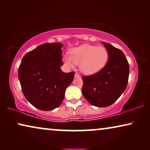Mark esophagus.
Listing matches in <instances>:
<instances>
[{
    "label": "esophagus",
    "mask_w": 150,
    "mask_h": 150,
    "mask_svg": "<svg viewBox=\"0 0 150 150\" xmlns=\"http://www.w3.org/2000/svg\"><path fill=\"white\" fill-rule=\"evenodd\" d=\"M74 76H75V78H79V77H80V75L78 73H76Z\"/></svg>",
    "instance_id": "esophagus-1"
}]
</instances>
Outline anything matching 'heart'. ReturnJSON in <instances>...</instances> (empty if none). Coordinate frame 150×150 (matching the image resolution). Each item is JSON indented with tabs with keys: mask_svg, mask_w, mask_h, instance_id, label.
<instances>
[{
	"mask_svg": "<svg viewBox=\"0 0 150 150\" xmlns=\"http://www.w3.org/2000/svg\"><path fill=\"white\" fill-rule=\"evenodd\" d=\"M108 59L106 49L102 46L84 44L71 49L69 55H64L63 60L68 66L79 65L81 71L85 74H93L104 67Z\"/></svg>",
	"mask_w": 150,
	"mask_h": 150,
	"instance_id": "1",
	"label": "heart"
}]
</instances>
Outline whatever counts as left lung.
Here are the masks:
<instances>
[{"label": "left lung", "mask_w": 150, "mask_h": 150, "mask_svg": "<svg viewBox=\"0 0 150 150\" xmlns=\"http://www.w3.org/2000/svg\"><path fill=\"white\" fill-rule=\"evenodd\" d=\"M102 43L108 53L106 65L93 74L82 77L83 96L98 107H106L117 101L126 89L130 72L124 52L108 43Z\"/></svg>", "instance_id": "1"}]
</instances>
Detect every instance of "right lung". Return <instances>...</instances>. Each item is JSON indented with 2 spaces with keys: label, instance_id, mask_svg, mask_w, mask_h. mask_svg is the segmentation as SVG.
<instances>
[{
  "label": "right lung",
  "instance_id": "obj_1",
  "mask_svg": "<svg viewBox=\"0 0 150 150\" xmlns=\"http://www.w3.org/2000/svg\"><path fill=\"white\" fill-rule=\"evenodd\" d=\"M60 43H46L26 53L22 59L18 78L26 99L42 110L61 105L75 72L64 73Z\"/></svg>",
  "mask_w": 150,
  "mask_h": 150
}]
</instances>
